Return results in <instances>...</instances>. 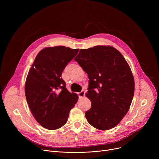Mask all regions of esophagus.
<instances>
[{
    "label": "esophagus",
    "mask_w": 159,
    "mask_h": 159,
    "mask_svg": "<svg viewBox=\"0 0 159 159\" xmlns=\"http://www.w3.org/2000/svg\"><path fill=\"white\" fill-rule=\"evenodd\" d=\"M84 95H85V92H84V91H81L80 92L78 93V95H79V97L80 98H82V97H84Z\"/></svg>",
    "instance_id": "1"
}]
</instances>
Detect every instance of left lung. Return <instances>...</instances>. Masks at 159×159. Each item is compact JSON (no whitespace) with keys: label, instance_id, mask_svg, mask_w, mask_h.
I'll list each match as a JSON object with an SVG mask.
<instances>
[{"label":"left lung","instance_id":"obj_1","mask_svg":"<svg viewBox=\"0 0 159 159\" xmlns=\"http://www.w3.org/2000/svg\"><path fill=\"white\" fill-rule=\"evenodd\" d=\"M88 75L86 97L91 102L86 118L100 130L116 126L128 111L135 82L122 55L113 47L97 46L81 49L74 58Z\"/></svg>","mask_w":159,"mask_h":159}]
</instances>
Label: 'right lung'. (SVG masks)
I'll return each instance as SVG.
<instances>
[{"label":"right lung","instance_id":"add662e5","mask_svg":"<svg viewBox=\"0 0 159 159\" xmlns=\"http://www.w3.org/2000/svg\"><path fill=\"white\" fill-rule=\"evenodd\" d=\"M79 50L61 46L46 48L38 53L28 72L25 84L27 102L36 120L48 129L63 126L78 101V95L66 89L61 76Z\"/></svg>","mask_w":159,"mask_h":159}]
</instances>
